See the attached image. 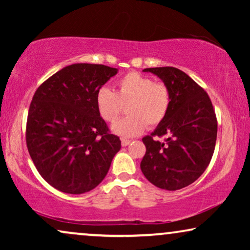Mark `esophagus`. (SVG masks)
<instances>
[{"label":"esophagus","instance_id":"1","mask_svg":"<svg viewBox=\"0 0 250 250\" xmlns=\"http://www.w3.org/2000/svg\"><path fill=\"white\" fill-rule=\"evenodd\" d=\"M129 142H131V140H127V139H122V146H126L129 145Z\"/></svg>","mask_w":250,"mask_h":250}]
</instances>
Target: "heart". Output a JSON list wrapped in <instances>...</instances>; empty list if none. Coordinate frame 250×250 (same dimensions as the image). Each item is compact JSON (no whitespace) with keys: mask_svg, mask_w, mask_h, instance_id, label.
<instances>
[{"mask_svg":"<svg viewBox=\"0 0 250 250\" xmlns=\"http://www.w3.org/2000/svg\"><path fill=\"white\" fill-rule=\"evenodd\" d=\"M95 104L100 117L107 123H114L126 105L128 116L116 123L112 131L121 136H135L146 125L156 127L165 119L170 107V92L163 82L129 71L117 81L114 92L104 86L99 88Z\"/></svg>","mask_w":250,"mask_h":250,"instance_id":"b5f03b06","label":"heart"}]
</instances>
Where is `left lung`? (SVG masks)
<instances>
[{
  "mask_svg": "<svg viewBox=\"0 0 250 250\" xmlns=\"http://www.w3.org/2000/svg\"><path fill=\"white\" fill-rule=\"evenodd\" d=\"M169 88L165 119L142 139L146 155L141 170L153 186L175 191L193 183L209 165L217 136V119L207 92L174 67L146 68ZM164 136L160 143L156 137Z\"/></svg>",
  "mask_w": 250,
  "mask_h": 250,
  "instance_id": "left-lung-1",
  "label": "left lung"
}]
</instances>
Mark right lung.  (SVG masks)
Listing matches in <instances>:
<instances>
[{
  "instance_id": "add662e5",
  "label": "right lung",
  "mask_w": 250,
  "mask_h": 250,
  "mask_svg": "<svg viewBox=\"0 0 250 250\" xmlns=\"http://www.w3.org/2000/svg\"><path fill=\"white\" fill-rule=\"evenodd\" d=\"M116 68L75 63L37 87L26 125L28 152L41 176L64 193L88 192L107 175L121 140L111 134L95 94Z\"/></svg>"
}]
</instances>
